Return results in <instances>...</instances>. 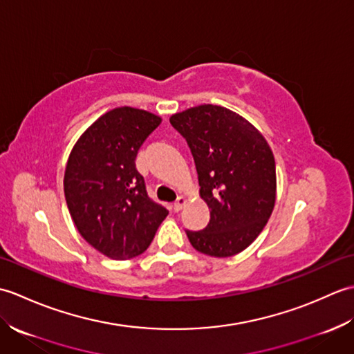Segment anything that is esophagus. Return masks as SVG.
Here are the masks:
<instances>
[{
  "instance_id": "1",
  "label": "esophagus",
  "mask_w": 354,
  "mask_h": 354,
  "mask_svg": "<svg viewBox=\"0 0 354 354\" xmlns=\"http://www.w3.org/2000/svg\"><path fill=\"white\" fill-rule=\"evenodd\" d=\"M185 204H187V199L184 196H179L175 201V204H173V209H175V212H181Z\"/></svg>"
}]
</instances>
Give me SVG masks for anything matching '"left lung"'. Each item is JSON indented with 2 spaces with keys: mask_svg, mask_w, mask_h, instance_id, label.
I'll return each instance as SVG.
<instances>
[{
  "mask_svg": "<svg viewBox=\"0 0 354 354\" xmlns=\"http://www.w3.org/2000/svg\"><path fill=\"white\" fill-rule=\"evenodd\" d=\"M196 164L199 196L209 208L202 231H187L194 250L231 257L265 228L275 205V160L268 141L246 118L217 104H199L170 117Z\"/></svg>",
  "mask_w": 354,
  "mask_h": 354,
  "instance_id": "8db88e82",
  "label": "left lung"
}]
</instances>
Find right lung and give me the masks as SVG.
<instances>
[{
  "mask_svg": "<svg viewBox=\"0 0 354 354\" xmlns=\"http://www.w3.org/2000/svg\"><path fill=\"white\" fill-rule=\"evenodd\" d=\"M161 124L145 109L120 106L104 112L71 149L64 193L80 236L114 260L145 252L169 212L147 196L135 158Z\"/></svg>",
  "mask_w": 354,
  "mask_h": 354,
  "instance_id": "obj_1",
  "label": "right lung"
}]
</instances>
